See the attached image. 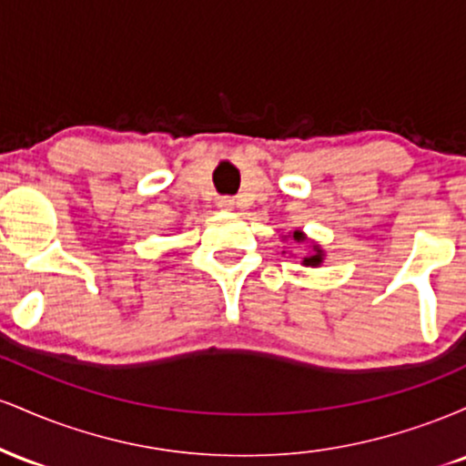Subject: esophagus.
Masks as SVG:
<instances>
[{"label": "esophagus", "mask_w": 466, "mask_h": 466, "mask_svg": "<svg viewBox=\"0 0 466 466\" xmlns=\"http://www.w3.org/2000/svg\"><path fill=\"white\" fill-rule=\"evenodd\" d=\"M234 203H237V201H234V197H221V199L217 201V206L221 208V210H232Z\"/></svg>", "instance_id": "obj_1"}]
</instances>
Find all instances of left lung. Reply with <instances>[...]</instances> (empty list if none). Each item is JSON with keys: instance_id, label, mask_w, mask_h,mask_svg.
<instances>
[{"instance_id": "obj_1", "label": "left lung", "mask_w": 466, "mask_h": 466, "mask_svg": "<svg viewBox=\"0 0 466 466\" xmlns=\"http://www.w3.org/2000/svg\"><path fill=\"white\" fill-rule=\"evenodd\" d=\"M296 238H300V237H298V234H296ZM315 251H318V254H313V256H309V258H304V265H311V267H315V265L322 263V249L315 248Z\"/></svg>"}]
</instances>
